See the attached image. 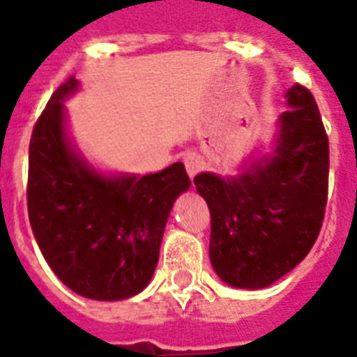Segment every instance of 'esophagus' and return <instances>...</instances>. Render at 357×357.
<instances>
[{
    "instance_id": "obj_1",
    "label": "esophagus",
    "mask_w": 357,
    "mask_h": 357,
    "mask_svg": "<svg viewBox=\"0 0 357 357\" xmlns=\"http://www.w3.org/2000/svg\"><path fill=\"white\" fill-rule=\"evenodd\" d=\"M184 164L185 172H188V175L191 176V178L204 168V160H202V157L198 155V153H188V155L184 157Z\"/></svg>"
}]
</instances>
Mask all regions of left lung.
Instances as JSON below:
<instances>
[{
  "instance_id": "8db88e82",
  "label": "left lung",
  "mask_w": 357,
  "mask_h": 357,
  "mask_svg": "<svg viewBox=\"0 0 357 357\" xmlns=\"http://www.w3.org/2000/svg\"><path fill=\"white\" fill-rule=\"evenodd\" d=\"M275 153L238 178L195 176L211 213L213 268L236 288H266L313 248L326 216L329 139L307 87L288 91Z\"/></svg>"
}]
</instances>
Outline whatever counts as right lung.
<instances>
[{
    "label": "right lung",
    "instance_id": "obj_1",
    "mask_svg": "<svg viewBox=\"0 0 357 357\" xmlns=\"http://www.w3.org/2000/svg\"><path fill=\"white\" fill-rule=\"evenodd\" d=\"M69 77L37 119L28 151L30 225L44 259L75 293L121 301L146 288L173 202L189 188L184 164L144 176L98 175L69 148L62 100Z\"/></svg>",
    "mask_w": 357,
    "mask_h": 357
}]
</instances>
